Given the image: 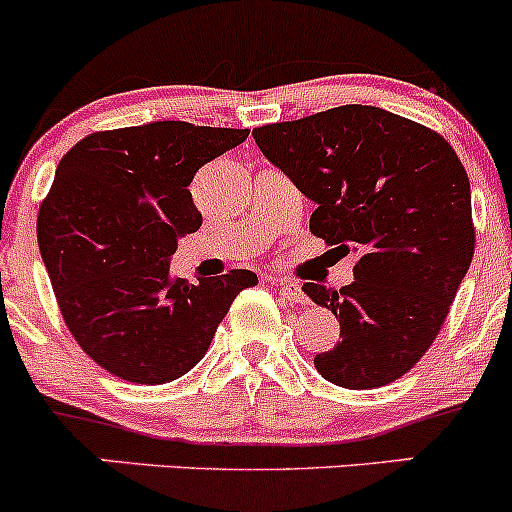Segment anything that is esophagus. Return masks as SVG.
I'll use <instances>...</instances> for the list:
<instances>
[{"instance_id": "34e87169", "label": "esophagus", "mask_w": 512, "mask_h": 512, "mask_svg": "<svg viewBox=\"0 0 512 512\" xmlns=\"http://www.w3.org/2000/svg\"><path fill=\"white\" fill-rule=\"evenodd\" d=\"M273 283H276L278 288H281V295L286 300H291V303H308V298H305L303 291H300L298 283H291V281H283V278H271Z\"/></svg>"}]
</instances>
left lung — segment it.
Instances as JSON below:
<instances>
[{
    "mask_svg": "<svg viewBox=\"0 0 512 512\" xmlns=\"http://www.w3.org/2000/svg\"><path fill=\"white\" fill-rule=\"evenodd\" d=\"M263 155L318 209L310 231L355 251L350 286L305 283L340 320L315 370L345 389L404 377L424 357L471 266V184L436 130L372 105H340L254 128Z\"/></svg>",
    "mask_w": 512,
    "mask_h": 512,
    "instance_id": "left-lung-1",
    "label": "left lung"
}]
</instances>
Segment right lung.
<instances>
[{
    "mask_svg": "<svg viewBox=\"0 0 512 512\" xmlns=\"http://www.w3.org/2000/svg\"><path fill=\"white\" fill-rule=\"evenodd\" d=\"M249 130L182 120L100 130L63 155L39 207L36 239L63 323L96 365L165 384L207 355L219 323L256 273L194 283L170 273L177 236L202 226L194 175Z\"/></svg>",
    "mask_w": 512,
    "mask_h": 512,
    "instance_id": "1",
    "label": "right lung"
}]
</instances>
